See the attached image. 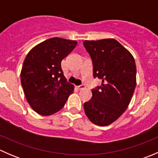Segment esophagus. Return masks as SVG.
<instances>
[{"label": "esophagus", "instance_id": "34e87169", "mask_svg": "<svg viewBox=\"0 0 158 158\" xmlns=\"http://www.w3.org/2000/svg\"><path fill=\"white\" fill-rule=\"evenodd\" d=\"M76 88L79 89V90H82V89H85V85H79V86H77Z\"/></svg>", "mask_w": 158, "mask_h": 158}]
</instances>
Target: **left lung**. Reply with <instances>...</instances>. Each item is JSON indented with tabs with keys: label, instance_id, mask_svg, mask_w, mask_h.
I'll return each mask as SVG.
<instances>
[{
	"label": "left lung",
	"instance_id": "8db88e82",
	"mask_svg": "<svg viewBox=\"0 0 158 158\" xmlns=\"http://www.w3.org/2000/svg\"><path fill=\"white\" fill-rule=\"evenodd\" d=\"M83 45L92 59L94 78L102 80L92 90L84 110L92 123L106 126L123 114L131 100L136 86L135 59L114 39L85 40Z\"/></svg>",
	"mask_w": 158,
	"mask_h": 158
}]
</instances>
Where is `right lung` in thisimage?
Masks as SVG:
<instances>
[{"mask_svg": "<svg viewBox=\"0 0 158 158\" xmlns=\"http://www.w3.org/2000/svg\"><path fill=\"white\" fill-rule=\"evenodd\" d=\"M77 42L53 37L28 52L20 73L25 96L38 114L47 116L62 109L74 85L63 75L61 62L73 50Z\"/></svg>", "mask_w": 158, "mask_h": 158, "instance_id": "1", "label": "right lung"}]
</instances>
